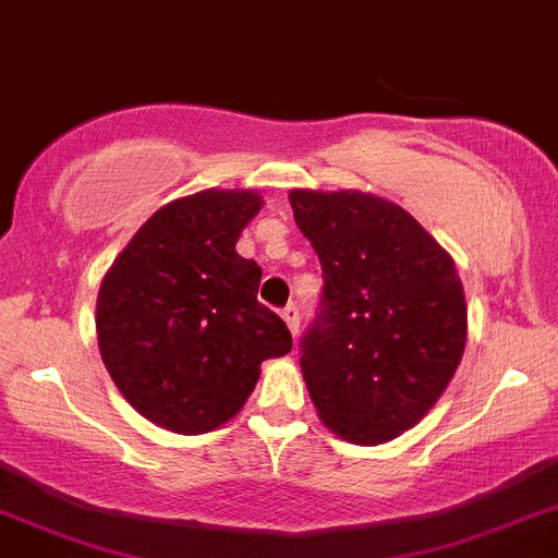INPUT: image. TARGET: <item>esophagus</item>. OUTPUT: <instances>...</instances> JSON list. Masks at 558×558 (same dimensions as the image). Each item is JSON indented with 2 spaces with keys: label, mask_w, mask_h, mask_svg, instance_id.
<instances>
[{
  "label": "esophagus",
  "mask_w": 558,
  "mask_h": 558,
  "mask_svg": "<svg viewBox=\"0 0 558 558\" xmlns=\"http://www.w3.org/2000/svg\"><path fill=\"white\" fill-rule=\"evenodd\" d=\"M281 319H284V325L290 327L292 335L301 332V314H298V305H284V308H281Z\"/></svg>",
  "instance_id": "esophagus-1"
}]
</instances>
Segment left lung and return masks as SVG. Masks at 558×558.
Segmentation results:
<instances>
[{
	"mask_svg": "<svg viewBox=\"0 0 558 558\" xmlns=\"http://www.w3.org/2000/svg\"><path fill=\"white\" fill-rule=\"evenodd\" d=\"M290 205L325 274L322 314L301 343L316 415L351 445L397 439L463 359L469 308L452 255L369 191L292 189Z\"/></svg>",
	"mask_w": 558,
	"mask_h": 558,
	"instance_id": "1",
	"label": "left lung"
}]
</instances>
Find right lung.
Returning <instances> with one entry per match:
<instances>
[{"label": "right lung", "mask_w": 558, "mask_h": 558, "mask_svg": "<svg viewBox=\"0 0 558 558\" xmlns=\"http://www.w3.org/2000/svg\"><path fill=\"white\" fill-rule=\"evenodd\" d=\"M253 189H205L159 207L106 271L98 349L122 397L159 428L229 423L292 335L257 303L260 266L236 253L260 213Z\"/></svg>", "instance_id": "1"}]
</instances>
